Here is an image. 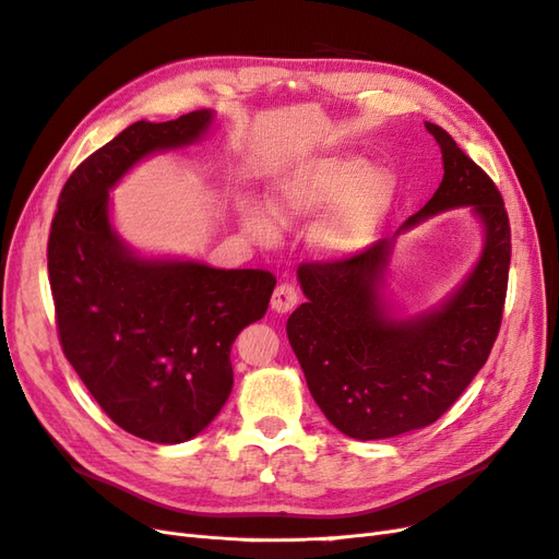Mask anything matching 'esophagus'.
Here are the masks:
<instances>
[{
  "mask_svg": "<svg viewBox=\"0 0 559 559\" xmlns=\"http://www.w3.org/2000/svg\"><path fill=\"white\" fill-rule=\"evenodd\" d=\"M298 306V289L289 282L277 284V289L273 292V300H270V308L275 312H292Z\"/></svg>",
  "mask_w": 559,
  "mask_h": 559,
  "instance_id": "34e87169",
  "label": "esophagus"
}]
</instances>
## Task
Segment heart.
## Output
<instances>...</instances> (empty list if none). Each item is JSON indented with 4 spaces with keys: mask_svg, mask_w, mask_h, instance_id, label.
<instances>
[{
    "mask_svg": "<svg viewBox=\"0 0 559 559\" xmlns=\"http://www.w3.org/2000/svg\"><path fill=\"white\" fill-rule=\"evenodd\" d=\"M394 179L380 167L359 170V160L326 156L310 160L275 186L270 212L259 205H245L242 226L259 245H275L280 224L308 218L333 202L319 218L312 240L329 253H349L361 247L392 200Z\"/></svg>",
    "mask_w": 559,
    "mask_h": 559,
    "instance_id": "obj_1",
    "label": "heart"
}]
</instances>
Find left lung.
<instances>
[{"label": "left lung", "mask_w": 559, "mask_h": 559, "mask_svg": "<svg viewBox=\"0 0 559 559\" xmlns=\"http://www.w3.org/2000/svg\"><path fill=\"white\" fill-rule=\"evenodd\" d=\"M425 128L441 146L443 181L401 229L471 204L486 226L474 273L438 311L394 320L379 298L394 235L347 259L300 263L308 302L286 321L312 399L337 431L359 441L433 425L485 366L501 326L511 265L503 198L441 126Z\"/></svg>", "instance_id": "obj_1"}]
</instances>
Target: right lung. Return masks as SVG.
I'll return each instance as SVG.
<instances>
[{
	"instance_id": "add662e5",
	"label": "right lung",
	"mask_w": 559,
	"mask_h": 559,
	"mask_svg": "<svg viewBox=\"0 0 559 559\" xmlns=\"http://www.w3.org/2000/svg\"><path fill=\"white\" fill-rule=\"evenodd\" d=\"M212 111L128 126L62 186L48 282L67 361L111 421L151 443L205 429L233 389L230 347L275 289L267 270L140 259L109 222V189L154 151L195 142Z\"/></svg>"
}]
</instances>
